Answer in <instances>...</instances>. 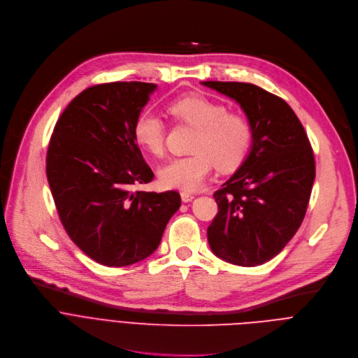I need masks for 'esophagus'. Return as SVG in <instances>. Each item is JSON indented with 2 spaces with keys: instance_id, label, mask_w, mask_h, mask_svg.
Here are the masks:
<instances>
[{
  "instance_id": "1",
  "label": "esophagus",
  "mask_w": 358,
  "mask_h": 358,
  "mask_svg": "<svg viewBox=\"0 0 358 358\" xmlns=\"http://www.w3.org/2000/svg\"><path fill=\"white\" fill-rule=\"evenodd\" d=\"M180 197H182V201L187 203V201H192V200L194 199V194H192V193H189V192H182V193H180Z\"/></svg>"
}]
</instances>
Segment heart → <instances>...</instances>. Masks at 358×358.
Returning <instances> with one entry per match:
<instances>
[{
  "label": "heart",
  "mask_w": 358,
  "mask_h": 358,
  "mask_svg": "<svg viewBox=\"0 0 358 358\" xmlns=\"http://www.w3.org/2000/svg\"><path fill=\"white\" fill-rule=\"evenodd\" d=\"M168 111L175 120L194 127L196 132L192 141L193 154L172 158L161 168L159 179L164 186L196 190L204 183L214 165L231 169L245 158L252 129L244 115L226 111L222 103L199 94L172 100ZM132 134L138 145L155 157L164 155L166 127L155 111L142 110L134 121Z\"/></svg>",
  "instance_id": "b5f03b06"
}]
</instances>
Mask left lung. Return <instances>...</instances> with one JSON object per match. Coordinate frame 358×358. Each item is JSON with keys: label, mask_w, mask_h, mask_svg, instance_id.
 Returning a JSON list of instances; mask_svg holds the SVG:
<instances>
[{"label": "left lung", "mask_w": 358, "mask_h": 358, "mask_svg": "<svg viewBox=\"0 0 358 358\" xmlns=\"http://www.w3.org/2000/svg\"><path fill=\"white\" fill-rule=\"evenodd\" d=\"M236 100L252 129L238 171L214 192L219 213L207 229L211 251L240 266L278 255L301 227L316 176L306 131L280 97L251 83L203 82Z\"/></svg>", "instance_id": "left-lung-1"}]
</instances>
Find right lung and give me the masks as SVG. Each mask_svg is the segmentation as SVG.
I'll list each match as a JSON object with an SVG mask.
<instances>
[{
    "instance_id": "right-lung-1",
    "label": "right lung",
    "mask_w": 358,
    "mask_h": 358,
    "mask_svg": "<svg viewBox=\"0 0 358 358\" xmlns=\"http://www.w3.org/2000/svg\"><path fill=\"white\" fill-rule=\"evenodd\" d=\"M155 89L142 82L92 86L64 108L49 141L46 176L59 219L71 241L106 266L150 257L180 207L178 192L132 190L154 178L132 125Z\"/></svg>"
}]
</instances>
